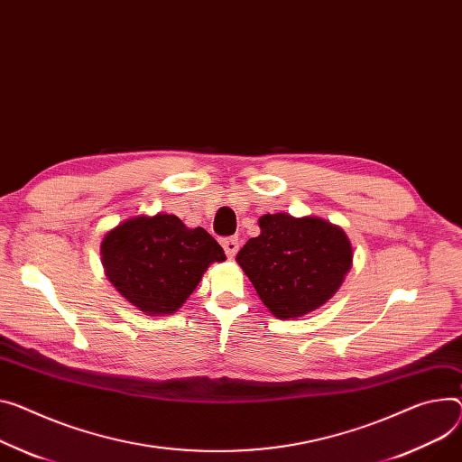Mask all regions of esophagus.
Listing matches in <instances>:
<instances>
[{"label":"esophagus","instance_id":"obj_1","mask_svg":"<svg viewBox=\"0 0 462 462\" xmlns=\"http://www.w3.org/2000/svg\"><path fill=\"white\" fill-rule=\"evenodd\" d=\"M238 236H227V238H222V247H224V252H226V255H227V259H233L235 255H236V252H238Z\"/></svg>","mask_w":462,"mask_h":462}]
</instances>
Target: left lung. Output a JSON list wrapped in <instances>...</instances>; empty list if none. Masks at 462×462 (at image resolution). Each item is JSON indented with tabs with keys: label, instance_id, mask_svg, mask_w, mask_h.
<instances>
[{
	"label": "left lung",
	"instance_id": "1",
	"mask_svg": "<svg viewBox=\"0 0 462 462\" xmlns=\"http://www.w3.org/2000/svg\"><path fill=\"white\" fill-rule=\"evenodd\" d=\"M261 235L236 255L263 303L281 320L324 305L351 268V244L344 231L320 218L264 215Z\"/></svg>",
	"mask_w": 462,
	"mask_h": 462
}]
</instances>
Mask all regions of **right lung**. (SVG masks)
Listing matches in <instances>:
<instances>
[{
  "label": "right lung",
  "instance_id": "obj_1",
  "mask_svg": "<svg viewBox=\"0 0 462 462\" xmlns=\"http://www.w3.org/2000/svg\"><path fill=\"white\" fill-rule=\"evenodd\" d=\"M226 259L205 229L173 215L138 217L105 235L101 261L116 291L148 314H170L194 292L210 263Z\"/></svg>",
  "mask_w": 462,
  "mask_h": 462
}]
</instances>
